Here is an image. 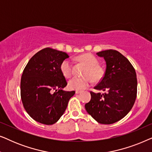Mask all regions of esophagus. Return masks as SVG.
Segmentation results:
<instances>
[{
  "mask_svg": "<svg viewBox=\"0 0 152 152\" xmlns=\"http://www.w3.org/2000/svg\"><path fill=\"white\" fill-rule=\"evenodd\" d=\"M82 93V91H75L76 94H80V93Z\"/></svg>",
  "mask_w": 152,
  "mask_h": 152,
  "instance_id": "obj_1",
  "label": "esophagus"
}]
</instances>
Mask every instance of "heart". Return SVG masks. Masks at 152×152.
<instances>
[{
    "instance_id": "heart-1",
    "label": "heart",
    "mask_w": 152,
    "mask_h": 152,
    "mask_svg": "<svg viewBox=\"0 0 152 152\" xmlns=\"http://www.w3.org/2000/svg\"><path fill=\"white\" fill-rule=\"evenodd\" d=\"M79 61L82 62L87 66L85 70L84 77H74L68 82L70 89L82 91L88 87L92 83V77L94 81H99L104 76V70L99 66L98 60L91 54H84L77 57ZM60 70L66 77H70L72 74V64L69 59H64L60 65Z\"/></svg>"
}]
</instances>
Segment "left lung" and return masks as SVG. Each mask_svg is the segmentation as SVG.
Instances as JSON below:
<instances>
[{
	"instance_id": "obj_1",
	"label": "left lung",
	"mask_w": 152,
	"mask_h": 152,
	"mask_svg": "<svg viewBox=\"0 0 152 152\" xmlns=\"http://www.w3.org/2000/svg\"><path fill=\"white\" fill-rule=\"evenodd\" d=\"M104 57L107 68L99 84L94 87L105 93L91 91V99L85 104L89 115L104 124L115 123L132 109L137 95L136 70L130 61L115 50L97 53Z\"/></svg>"
}]
</instances>
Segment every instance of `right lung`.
<instances>
[{"label": "right lung", "mask_w": 152, "mask_h": 152, "mask_svg": "<svg viewBox=\"0 0 152 152\" xmlns=\"http://www.w3.org/2000/svg\"><path fill=\"white\" fill-rule=\"evenodd\" d=\"M68 57L64 52L45 48L35 54L24 68L20 97L27 113L37 122L47 125L57 122L75 93L62 90L67 82L60 65Z\"/></svg>", "instance_id": "obj_1"}]
</instances>
